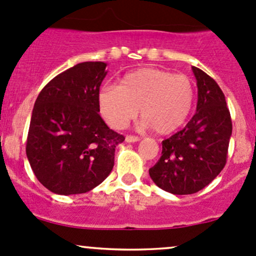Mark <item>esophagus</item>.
I'll return each mask as SVG.
<instances>
[{"instance_id": "34e87169", "label": "esophagus", "mask_w": 256, "mask_h": 256, "mask_svg": "<svg viewBox=\"0 0 256 256\" xmlns=\"http://www.w3.org/2000/svg\"><path fill=\"white\" fill-rule=\"evenodd\" d=\"M140 137H137V136H132V134H128V136L125 137V141L126 142H128V143H131V142H137V141H140Z\"/></svg>"}]
</instances>
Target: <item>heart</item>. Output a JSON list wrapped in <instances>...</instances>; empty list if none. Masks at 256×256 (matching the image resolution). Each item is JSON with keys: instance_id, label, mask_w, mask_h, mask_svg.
Segmentation results:
<instances>
[{"instance_id": "b5f03b06", "label": "heart", "mask_w": 256, "mask_h": 256, "mask_svg": "<svg viewBox=\"0 0 256 256\" xmlns=\"http://www.w3.org/2000/svg\"><path fill=\"white\" fill-rule=\"evenodd\" d=\"M194 87L187 75L142 68L128 72L120 85H104L98 94L100 113L114 128H122L141 113L154 132L178 130L192 110Z\"/></svg>"}]
</instances>
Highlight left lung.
I'll return each mask as SVG.
<instances>
[{
  "mask_svg": "<svg viewBox=\"0 0 256 256\" xmlns=\"http://www.w3.org/2000/svg\"><path fill=\"white\" fill-rule=\"evenodd\" d=\"M198 87L196 112L181 131L162 142V156L150 169L156 186L172 194L203 190L226 165L232 120L220 86L192 66Z\"/></svg>",
  "mask_w": 256,
  "mask_h": 256,
  "instance_id": "8db88e82",
  "label": "left lung"
}]
</instances>
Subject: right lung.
<instances>
[{
	"mask_svg": "<svg viewBox=\"0 0 256 256\" xmlns=\"http://www.w3.org/2000/svg\"><path fill=\"white\" fill-rule=\"evenodd\" d=\"M106 64L84 62L42 88L32 109L26 156L36 178L57 194L94 190L114 166L125 137L103 122L98 94Z\"/></svg>",
	"mask_w": 256,
	"mask_h": 256,
	"instance_id": "add662e5",
	"label": "right lung"
}]
</instances>
